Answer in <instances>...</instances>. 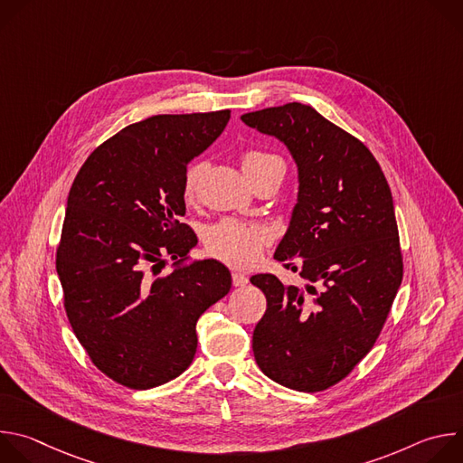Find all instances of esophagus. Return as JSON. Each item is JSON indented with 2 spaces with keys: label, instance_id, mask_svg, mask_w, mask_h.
<instances>
[{
  "label": "esophagus",
  "instance_id": "1",
  "mask_svg": "<svg viewBox=\"0 0 463 463\" xmlns=\"http://www.w3.org/2000/svg\"><path fill=\"white\" fill-rule=\"evenodd\" d=\"M247 282H249V279H247L243 273H240V271H234V273H232V284H234L236 288H243V286H247Z\"/></svg>",
  "mask_w": 463,
  "mask_h": 463
}]
</instances>
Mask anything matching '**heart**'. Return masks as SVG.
I'll use <instances>...</instances> for the list:
<instances>
[{
  "mask_svg": "<svg viewBox=\"0 0 463 463\" xmlns=\"http://www.w3.org/2000/svg\"><path fill=\"white\" fill-rule=\"evenodd\" d=\"M271 165H280L284 168V163L271 154L247 152L241 156V168L249 179L260 170L268 168ZM202 175H203L202 163L192 165L186 170L184 181H183V195L186 200H192L195 195ZM268 240L269 236L263 229L227 218L218 222L205 232V249L209 250L211 256L229 263L232 268H250L260 260L261 249L268 243Z\"/></svg>",
  "mask_w": 463,
  "mask_h": 463,
  "instance_id": "1",
  "label": "heart"
}]
</instances>
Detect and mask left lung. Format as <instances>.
<instances>
[{
    "label": "left lung",
    "instance_id": "1",
    "mask_svg": "<svg viewBox=\"0 0 463 463\" xmlns=\"http://www.w3.org/2000/svg\"><path fill=\"white\" fill-rule=\"evenodd\" d=\"M241 120L284 143L298 170L297 205L275 258L304 286L250 277L268 300L252 334L254 359L282 386L326 390L372 350L402 286L392 192L372 152L307 104Z\"/></svg>",
    "mask_w": 463,
    "mask_h": 463
}]
</instances>
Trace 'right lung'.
Masks as SVG:
<instances>
[{
    "mask_svg": "<svg viewBox=\"0 0 463 463\" xmlns=\"http://www.w3.org/2000/svg\"><path fill=\"white\" fill-rule=\"evenodd\" d=\"M229 109L154 115L102 143L79 170L56 250L70 324L93 364L136 390L181 375L195 322L231 291L222 261L186 263V165L225 129ZM175 259L172 274L160 269Z\"/></svg>",
    "mask_w": 463,
    "mask_h": 463,
    "instance_id": "right-lung-1",
    "label": "right lung"
}]
</instances>
